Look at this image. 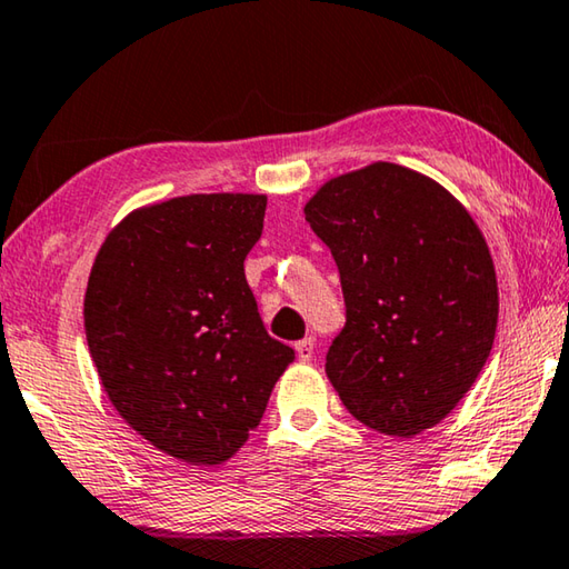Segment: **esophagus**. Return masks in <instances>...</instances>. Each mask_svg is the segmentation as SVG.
Here are the masks:
<instances>
[{
    "mask_svg": "<svg viewBox=\"0 0 569 569\" xmlns=\"http://www.w3.org/2000/svg\"><path fill=\"white\" fill-rule=\"evenodd\" d=\"M295 351H297V358H300V361H310L312 353H315V338H302V340H297V343H295Z\"/></svg>",
    "mask_w": 569,
    "mask_h": 569,
    "instance_id": "esophagus-1",
    "label": "esophagus"
}]
</instances>
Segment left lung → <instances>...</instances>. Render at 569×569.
I'll return each instance as SVG.
<instances>
[{
	"instance_id": "1",
	"label": "left lung",
	"mask_w": 569,
	"mask_h": 569,
	"mask_svg": "<svg viewBox=\"0 0 569 569\" xmlns=\"http://www.w3.org/2000/svg\"><path fill=\"white\" fill-rule=\"evenodd\" d=\"M305 221L343 284L346 328L326 356L340 401L391 437L442 422L496 338V267L473 216L427 174L371 162L322 182Z\"/></svg>"
}]
</instances>
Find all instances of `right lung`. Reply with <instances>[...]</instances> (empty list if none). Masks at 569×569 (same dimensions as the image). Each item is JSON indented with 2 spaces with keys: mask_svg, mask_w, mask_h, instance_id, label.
I'll return each instance as SVG.
<instances>
[{
  "mask_svg": "<svg viewBox=\"0 0 569 569\" xmlns=\"http://www.w3.org/2000/svg\"><path fill=\"white\" fill-rule=\"evenodd\" d=\"M267 196L193 193L134 208L93 259L83 326L101 387L134 432L190 466H221L295 361L243 274Z\"/></svg>",
  "mask_w": 569,
  "mask_h": 569,
  "instance_id": "right-lung-1",
  "label": "right lung"
}]
</instances>
